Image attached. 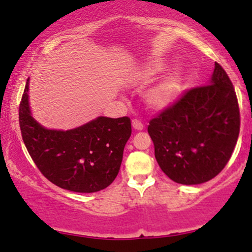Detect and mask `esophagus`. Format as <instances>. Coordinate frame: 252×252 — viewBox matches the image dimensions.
Listing matches in <instances>:
<instances>
[{
	"instance_id": "esophagus-1",
	"label": "esophagus",
	"mask_w": 252,
	"mask_h": 252,
	"mask_svg": "<svg viewBox=\"0 0 252 252\" xmlns=\"http://www.w3.org/2000/svg\"><path fill=\"white\" fill-rule=\"evenodd\" d=\"M132 126H133L135 131H141V129L144 128V125L141 124V121L137 120V119H133V120H132Z\"/></svg>"
}]
</instances>
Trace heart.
<instances>
[{
    "label": "heart",
    "mask_w": 252,
    "mask_h": 252,
    "mask_svg": "<svg viewBox=\"0 0 252 252\" xmlns=\"http://www.w3.org/2000/svg\"><path fill=\"white\" fill-rule=\"evenodd\" d=\"M166 70V64L162 61L149 62L141 67L139 78L141 81H151ZM182 90V76L179 71H172L160 80L156 86L146 93V103L152 109L160 111L166 108L179 97Z\"/></svg>",
    "instance_id": "obj_1"
}]
</instances>
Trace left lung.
Returning a JSON list of instances; mask_svg holds the SVG:
<instances>
[{
  "label": "left lung",
  "instance_id": "1",
  "mask_svg": "<svg viewBox=\"0 0 252 252\" xmlns=\"http://www.w3.org/2000/svg\"><path fill=\"white\" fill-rule=\"evenodd\" d=\"M239 107L232 82L216 63L207 86L190 89L150 121L148 132L164 174L181 185L216 177L239 135Z\"/></svg>",
  "mask_w": 252,
  "mask_h": 252
}]
</instances>
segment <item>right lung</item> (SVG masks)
<instances>
[{
    "mask_svg": "<svg viewBox=\"0 0 252 252\" xmlns=\"http://www.w3.org/2000/svg\"><path fill=\"white\" fill-rule=\"evenodd\" d=\"M30 78L19 108L22 139L41 174L53 185L76 193H95L118 176L124 149L132 133L131 120L98 117L84 125L50 129L33 118Z\"/></svg>",
    "mask_w": 252,
    "mask_h": 252,
    "instance_id": "obj_1",
    "label": "right lung"
}]
</instances>
